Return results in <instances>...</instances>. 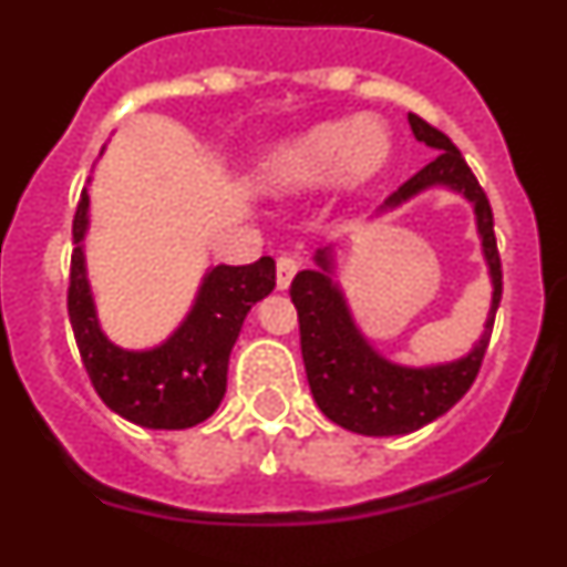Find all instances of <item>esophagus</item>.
Wrapping results in <instances>:
<instances>
[{
    "label": "esophagus",
    "mask_w": 567,
    "mask_h": 567,
    "mask_svg": "<svg viewBox=\"0 0 567 567\" xmlns=\"http://www.w3.org/2000/svg\"><path fill=\"white\" fill-rule=\"evenodd\" d=\"M295 272H298V258L295 255H280L278 258V289L287 292L289 284H292Z\"/></svg>",
    "instance_id": "1"
}]
</instances>
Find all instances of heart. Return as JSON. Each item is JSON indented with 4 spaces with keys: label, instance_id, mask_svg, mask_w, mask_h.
<instances>
[{
    "label": "heart",
    "instance_id": "1",
    "mask_svg": "<svg viewBox=\"0 0 567 567\" xmlns=\"http://www.w3.org/2000/svg\"><path fill=\"white\" fill-rule=\"evenodd\" d=\"M392 150V133L374 115L323 122L260 155L255 184L269 195H292L338 175L340 187L354 189L383 173Z\"/></svg>",
    "mask_w": 567,
    "mask_h": 567
}]
</instances>
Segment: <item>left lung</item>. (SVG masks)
I'll list each match as a JSON object with an SVG mask.
<instances>
[{
	"label": "left lung",
	"instance_id": "8db88e82",
	"mask_svg": "<svg viewBox=\"0 0 567 567\" xmlns=\"http://www.w3.org/2000/svg\"><path fill=\"white\" fill-rule=\"evenodd\" d=\"M409 124L417 142L437 150L434 162L414 173L398 193L385 198L380 209L398 207L412 195L429 187L457 189L474 204L477 229L483 238V252L488 260L494 298L485 320V334L465 358L443 365H398L380 358L369 340L354 327L343 292L332 280V249H318L315 260L318 269H303L295 275L289 295L298 309L300 323V354L307 365V380L318 409L332 423L343 425L365 437H394L423 429L425 423L445 414L471 389L483 365L488 349L494 315L503 298V267H499L497 235H494V215L491 204L480 187L477 175L471 173L463 153L443 130L432 127L420 115L409 113Z\"/></svg>",
	"mask_w": 567,
	"mask_h": 567
}]
</instances>
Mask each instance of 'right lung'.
Instances as JSON below:
<instances>
[{
  "mask_svg": "<svg viewBox=\"0 0 567 567\" xmlns=\"http://www.w3.org/2000/svg\"><path fill=\"white\" fill-rule=\"evenodd\" d=\"M87 193L73 218L68 315L87 378L107 409L144 429H189L218 409L227 392L229 352L244 318L275 289V260L264 255L247 267H213L193 312L162 346L127 352L104 338L84 275L82 238Z\"/></svg>",
  "mask_w": 567,
  "mask_h": 567,
  "instance_id": "right-lung-1",
  "label": "right lung"
}]
</instances>
